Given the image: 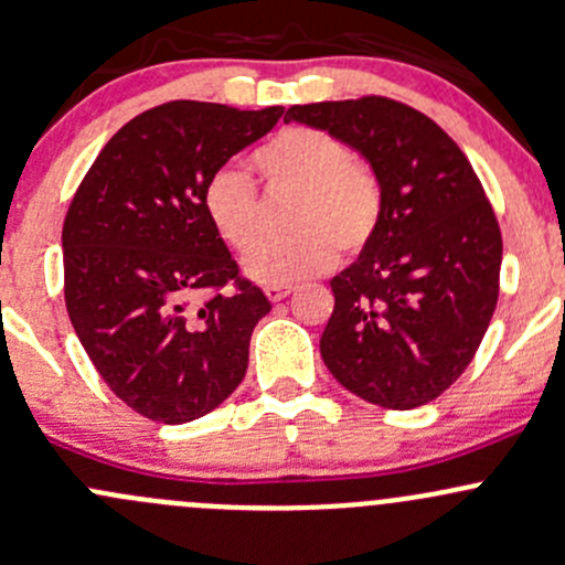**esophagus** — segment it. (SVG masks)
Segmentation results:
<instances>
[{
	"mask_svg": "<svg viewBox=\"0 0 565 565\" xmlns=\"http://www.w3.org/2000/svg\"><path fill=\"white\" fill-rule=\"evenodd\" d=\"M289 292H292V287H281V284H278V287H265V295H267V300H273V302L284 300V298H287Z\"/></svg>",
	"mask_w": 565,
	"mask_h": 565,
	"instance_id": "34e87169",
	"label": "esophagus"
}]
</instances>
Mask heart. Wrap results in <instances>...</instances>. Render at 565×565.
<instances>
[{"label":"heart","instance_id":"obj_1","mask_svg":"<svg viewBox=\"0 0 565 565\" xmlns=\"http://www.w3.org/2000/svg\"><path fill=\"white\" fill-rule=\"evenodd\" d=\"M252 164L270 192H289L287 224L292 235L263 241V203L243 170L222 168L207 178L203 205L218 237L247 252L243 270L267 287H289L324 273L338 252H365L384 218L382 175L352 157L347 140L313 127H289L252 153Z\"/></svg>","mask_w":565,"mask_h":565}]
</instances>
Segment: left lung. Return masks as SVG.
<instances>
[{
	"label": "left lung",
	"mask_w": 565,
	"mask_h": 565,
	"mask_svg": "<svg viewBox=\"0 0 565 565\" xmlns=\"http://www.w3.org/2000/svg\"><path fill=\"white\" fill-rule=\"evenodd\" d=\"M284 121L358 148L384 183V218L358 263L330 281L324 365L384 408L425 406L477 354L498 302L501 227L460 146L390 97L292 105Z\"/></svg>",
	"instance_id": "8db88e82"
}]
</instances>
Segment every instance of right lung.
<instances>
[{
  "instance_id": "add662e5",
  "label": "right lung",
  "mask_w": 565,
  "mask_h": 565,
  "mask_svg": "<svg viewBox=\"0 0 565 565\" xmlns=\"http://www.w3.org/2000/svg\"><path fill=\"white\" fill-rule=\"evenodd\" d=\"M284 108L157 105L105 142L64 216V302L88 360L132 412L183 425L227 401L270 311L207 222L203 189ZM212 292L198 309L188 298Z\"/></svg>"
}]
</instances>
